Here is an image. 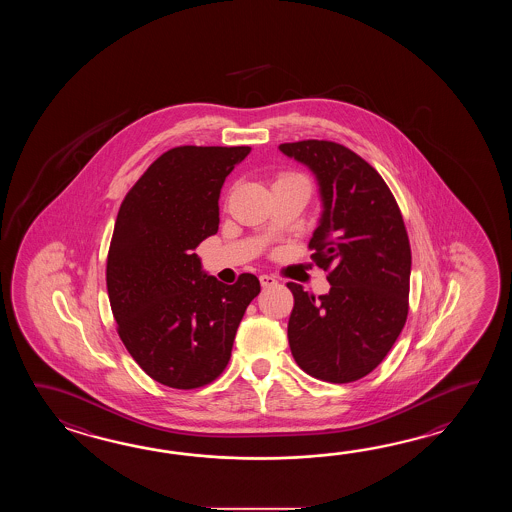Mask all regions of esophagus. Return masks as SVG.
<instances>
[{
  "label": "esophagus",
  "instance_id": "obj_1",
  "mask_svg": "<svg viewBox=\"0 0 512 512\" xmlns=\"http://www.w3.org/2000/svg\"><path fill=\"white\" fill-rule=\"evenodd\" d=\"M260 283L261 287H272V285L278 283V280L274 276H269V274H261Z\"/></svg>",
  "mask_w": 512,
  "mask_h": 512
}]
</instances>
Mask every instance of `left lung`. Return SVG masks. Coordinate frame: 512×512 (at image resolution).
<instances>
[{
    "label": "left lung",
    "mask_w": 512,
    "mask_h": 512,
    "mask_svg": "<svg viewBox=\"0 0 512 512\" xmlns=\"http://www.w3.org/2000/svg\"><path fill=\"white\" fill-rule=\"evenodd\" d=\"M280 152L315 174L322 216L309 249L331 283L318 298L287 283L291 353L315 379L359 381L388 355L408 316L412 252L401 210L379 172L342 144L285 142Z\"/></svg>",
    "instance_id": "obj_1"
}]
</instances>
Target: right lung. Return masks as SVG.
<instances>
[{
    "instance_id": "add662e5",
    "label": "right lung",
    "mask_w": 512,
    "mask_h": 512,
    "mask_svg": "<svg viewBox=\"0 0 512 512\" xmlns=\"http://www.w3.org/2000/svg\"><path fill=\"white\" fill-rule=\"evenodd\" d=\"M249 146H179L142 174L120 205L106 283L117 331L153 381L205 386L230 360L260 280L234 285L203 271L194 249L219 227V194Z\"/></svg>"
}]
</instances>
